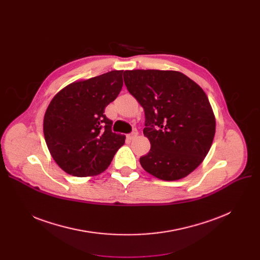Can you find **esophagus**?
<instances>
[{"label":"esophagus","instance_id":"1","mask_svg":"<svg viewBox=\"0 0 260 260\" xmlns=\"http://www.w3.org/2000/svg\"><path fill=\"white\" fill-rule=\"evenodd\" d=\"M137 136H138V133H137V132H133V133H131V134L127 135V139L133 140V139H135L136 137H137Z\"/></svg>","mask_w":260,"mask_h":260}]
</instances>
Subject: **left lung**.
Wrapping results in <instances>:
<instances>
[{"instance_id": "1", "label": "left lung", "mask_w": 260, "mask_h": 260, "mask_svg": "<svg viewBox=\"0 0 260 260\" xmlns=\"http://www.w3.org/2000/svg\"><path fill=\"white\" fill-rule=\"evenodd\" d=\"M127 90L144 109L143 134L151 142L141 167L161 180L184 178L208 155L216 121L206 92L180 72L125 71Z\"/></svg>"}]
</instances>
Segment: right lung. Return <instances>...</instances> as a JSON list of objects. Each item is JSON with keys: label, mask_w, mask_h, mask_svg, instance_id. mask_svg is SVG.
I'll list each match as a JSON object with an SVG mask.
<instances>
[{"label": "right lung", "mask_w": 260, "mask_h": 260, "mask_svg": "<svg viewBox=\"0 0 260 260\" xmlns=\"http://www.w3.org/2000/svg\"><path fill=\"white\" fill-rule=\"evenodd\" d=\"M123 71L76 81L50 101L43 132L49 153L67 174L88 177L104 172L124 144L125 136L112 132L103 114L123 85Z\"/></svg>", "instance_id": "1"}]
</instances>
